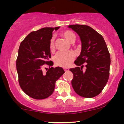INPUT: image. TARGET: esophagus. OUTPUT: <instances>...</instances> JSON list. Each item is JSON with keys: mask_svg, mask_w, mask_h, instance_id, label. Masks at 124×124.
<instances>
[{"mask_svg": "<svg viewBox=\"0 0 124 124\" xmlns=\"http://www.w3.org/2000/svg\"><path fill=\"white\" fill-rule=\"evenodd\" d=\"M64 69L65 72H68V71H69V68H64Z\"/></svg>", "mask_w": 124, "mask_h": 124, "instance_id": "esophagus-1", "label": "esophagus"}]
</instances>
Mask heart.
<instances>
[{"instance_id": "obj_1", "label": "heart", "mask_w": 124, "mask_h": 124, "mask_svg": "<svg viewBox=\"0 0 124 124\" xmlns=\"http://www.w3.org/2000/svg\"><path fill=\"white\" fill-rule=\"evenodd\" d=\"M62 35L68 40L69 42L72 43L76 39V35L72 31L70 30H65L62 33ZM50 48L52 51L55 49V39L54 37L51 39L50 41ZM75 55L73 52H59L56 54L54 57V61L57 65L62 67H67L71 64L74 60Z\"/></svg>"}]
</instances>
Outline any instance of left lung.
<instances>
[{
  "mask_svg": "<svg viewBox=\"0 0 124 124\" xmlns=\"http://www.w3.org/2000/svg\"><path fill=\"white\" fill-rule=\"evenodd\" d=\"M80 37L82 50L74 63L77 67L69 69L73 74L72 85L79 96L93 98L99 95L108 82L111 57L103 37L87 25H70ZM86 63L83 70V64ZM81 66V67H79Z\"/></svg>",
  "mask_w": 124,
  "mask_h": 124,
  "instance_id": "obj_1",
  "label": "left lung"
}]
</instances>
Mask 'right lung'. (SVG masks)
Wrapping results in <instances>:
<instances>
[{"mask_svg":"<svg viewBox=\"0 0 124 124\" xmlns=\"http://www.w3.org/2000/svg\"><path fill=\"white\" fill-rule=\"evenodd\" d=\"M60 27L43 28L32 31L20 44L16 68L20 87L25 94L35 99H43L53 93L55 82L64 73L61 67H50L46 73L42 71L44 64L50 67V41L52 31Z\"/></svg>","mask_w":124,"mask_h":124,"instance_id":"1","label":"right lung"}]
</instances>
